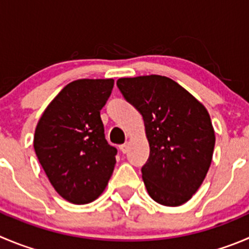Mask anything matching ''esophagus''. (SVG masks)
<instances>
[{
    "label": "esophagus",
    "instance_id": "esophagus-1",
    "mask_svg": "<svg viewBox=\"0 0 249 249\" xmlns=\"http://www.w3.org/2000/svg\"><path fill=\"white\" fill-rule=\"evenodd\" d=\"M120 149H121V151H122L123 154H126L127 151H128V149H129V144L128 143L122 144V145H120Z\"/></svg>",
    "mask_w": 249,
    "mask_h": 249
}]
</instances>
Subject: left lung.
Returning a JSON list of instances; mask_svg holds the SVG:
<instances>
[{
  "instance_id": "1",
  "label": "left lung",
  "mask_w": 249,
  "mask_h": 249,
  "mask_svg": "<svg viewBox=\"0 0 249 249\" xmlns=\"http://www.w3.org/2000/svg\"><path fill=\"white\" fill-rule=\"evenodd\" d=\"M116 84L143 116L150 154L142 175L149 196L167 207L183 204L212 164L215 134L207 108L164 75L120 78Z\"/></svg>"
}]
</instances>
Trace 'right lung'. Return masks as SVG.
Returning a JSON list of instances; mask_svg holds the SVG:
<instances>
[{
    "label": "right lung",
    "mask_w": 249,
    "mask_h": 249,
    "mask_svg": "<svg viewBox=\"0 0 249 249\" xmlns=\"http://www.w3.org/2000/svg\"><path fill=\"white\" fill-rule=\"evenodd\" d=\"M113 79H78L66 85L42 113L34 136L40 165L61 197L87 204L105 189L117 149L105 138L100 110Z\"/></svg>",
    "instance_id": "obj_1"
}]
</instances>
